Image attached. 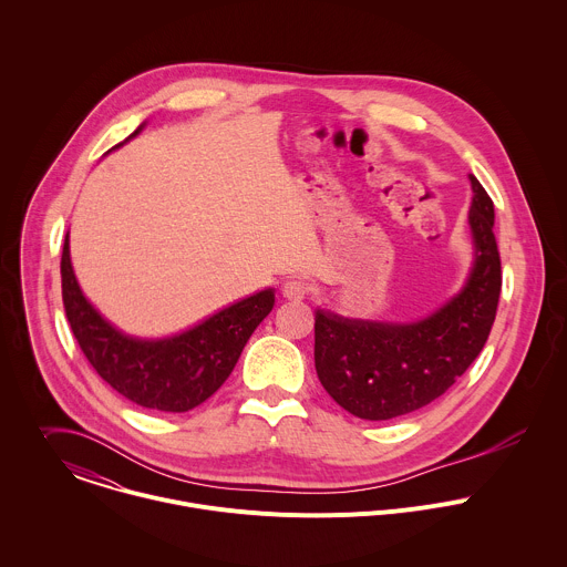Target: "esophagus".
Returning a JSON list of instances; mask_svg holds the SVG:
<instances>
[{"label":"esophagus","mask_w":567,"mask_h":567,"mask_svg":"<svg viewBox=\"0 0 567 567\" xmlns=\"http://www.w3.org/2000/svg\"><path fill=\"white\" fill-rule=\"evenodd\" d=\"M282 296L287 300H305L309 296V285L300 278H293V280H287L282 285Z\"/></svg>","instance_id":"1"}]
</instances>
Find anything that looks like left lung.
I'll list each match as a JSON object with an SVG mask.
<instances>
[{
    "label": "left lung",
    "instance_id": "obj_1",
    "mask_svg": "<svg viewBox=\"0 0 567 567\" xmlns=\"http://www.w3.org/2000/svg\"><path fill=\"white\" fill-rule=\"evenodd\" d=\"M468 179L475 260L455 298L410 324L316 311L318 377L341 408L359 419L390 421L425 408L452 388L488 340L502 291V262L493 202L473 175Z\"/></svg>",
    "mask_w": 567,
    "mask_h": 567
}]
</instances>
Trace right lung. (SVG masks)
<instances>
[{"label": "right lung", "instance_id": "right-lung-1", "mask_svg": "<svg viewBox=\"0 0 567 567\" xmlns=\"http://www.w3.org/2000/svg\"><path fill=\"white\" fill-rule=\"evenodd\" d=\"M61 282L68 322L92 368L124 399L159 412H188L210 399L234 370L256 327L274 309V289H265L182 336L135 340L120 333L83 296L68 236Z\"/></svg>", "mask_w": 567, "mask_h": 567}]
</instances>
